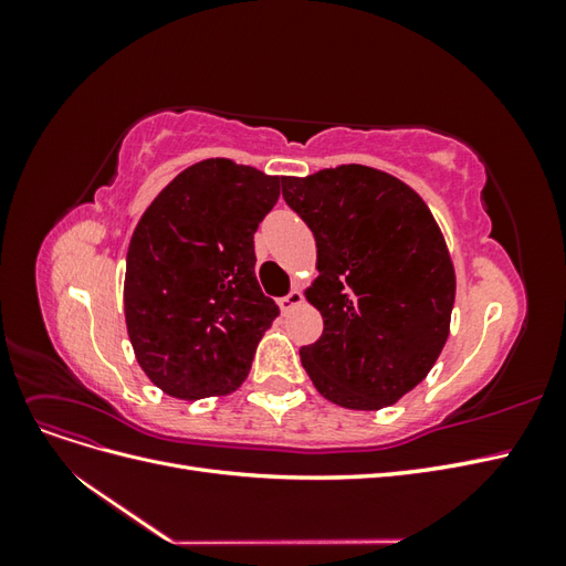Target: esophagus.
Here are the masks:
<instances>
[{
	"instance_id": "1",
	"label": "esophagus",
	"mask_w": 566,
	"mask_h": 566,
	"mask_svg": "<svg viewBox=\"0 0 566 566\" xmlns=\"http://www.w3.org/2000/svg\"><path fill=\"white\" fill-rule=\"evenodd\" d=\"M302 293L300 290H290V293L285 295V297H281L279 300V306H281V312L285 314V312H290V310H295V306H300L302 304Z\"/></svg>"
}]
</instances>
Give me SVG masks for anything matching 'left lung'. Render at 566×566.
<instances>
[{
	"label": "left lung",
	"instance_id": "left-lung-1",
	"mask_svg": "<svg viewBox=\"0 0 566 566\" xmlns=\"http://www.w3.org/2000/svg\"><path fill=\"white\" fill-rule=\"evenodd\" d=\"M283 198L316 238L318 276L304 297L323 335L302 366L328 401L397 403L432 370L451 333L455 269L427 202L366 165L283 177Z\"/></svg>",
	"mask_w": 566,
	"mask_h": 566
}]
</instances>
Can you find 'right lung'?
<instances>
[{"instance_id":"add662e5","label":"right lung","mask_w":566,"mask_h":566,"mask_svg":"<svg viewBox=\"0 0 566 566\" xmlns=\"http://www.w3.org/2000/svg\"><path fill=\"white\" fill-rule=\"evenodd\" d=\"M271 177L229 158L186 167L136 224L125 271L129 342L148 380L177 399L243 385L281 312L254 273V231L281 196Z\"/></svg>"}]
</instances>
